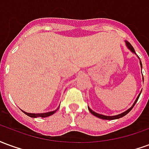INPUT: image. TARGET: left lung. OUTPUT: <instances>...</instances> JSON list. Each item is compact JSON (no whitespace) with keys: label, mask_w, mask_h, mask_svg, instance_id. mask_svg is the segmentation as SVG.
<instances>
[{"label":"left lung","mask_w":149,"mask_h":149,"mask_svg":"<svg viewBox=\"0 0 149 149\" xmlns=\"http://www.w3.org/2000/svg\"><path fill=\"white\" fill-rule=\"evenodd\" d=\"M125 42H126V45L128 46V49H130V50H131V51L132 52H134V53H136V52H135L134 49H133V47L132 46L131 44L128 42V41H125ZM140 63H141V68H142V64H141V61L140 62ZM143 81H144V77H143ZM140 95H141V94H140ZM139 97H140V96H138V97H137V98H136V101H135V103L133 104V105H132V106L131 108L127 110L126 112H123V113H121V114H119V115L112 116H104V115H101V114H98V113H97V112H93V111L91 109H89V108H88V110H89V112H90L91 113L93 114V115H94V116H97V117H99V118H100V119H103V120H115V119H119V118H120V117H122V116H125V115H127L128 112L131 111L132 109V108L134 107V105H135V104H136V101H137L138 99H139Z\"/></svg>","instance_id":"left-lung-1"}]
</instances>
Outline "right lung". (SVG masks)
Segmentation results:
<instances>
[{
  "mask_svg": "<svg viewBox=\"0 0 149 149\" xmlns=\"http://www.w3.org/2000/svg\"><path fill=\"white\" fill-rule=\"evenodd\" d=\"M56 110H55V111H52V112H45V113H37V114H35V113H29V112H24V111H23V112H24V113H25L27 116H30V117H39V116L40 117H47V116H49L54 114Z\"/></svg>",
  "mask_w": 149,
  "mask_h": 149,
  "instance_id": "1",
  "label": "right lung"
}]
</instances>
